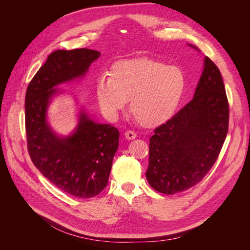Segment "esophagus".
I'll return each instance as SVG.
<instances>
[{"label": "esophagus", "instance_id": "obj_1", "mask_svg": "<svg viewBox=\"0 0 250 250\" xmlns=\"http://www.w3.org/2000/svg\"><path fill=\"white\" fill-rule=\"evenodd\" d=\"M125 138L127 140H134L135 138H137V133H135L134 131L132 130H127L125 132Z\"/></svg>", "mask_w": 250, "mask_h": 250}]
</instances>
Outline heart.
<instances>
[{
	"label": "heart",
	"instance_id": "1",
	"mask_svg": "<svg viewBox=\"0 0 250 250\" xmlns=\"http://www.w3.org/2000/svg\"><path fill=\"white\" fill-rule=\"evenodd\" d=\"M98 104L109 120H116L130 100V110L146 127L158 126L170 120L183 99L186 76L175 65L160 60L139 58L112 65L109 76L96 82Z\"/></svg>",
	"mask_w": 250,
	"mask_h": 250
}]
</instances>
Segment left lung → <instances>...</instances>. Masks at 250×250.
<instances>
[{
    "instance_id": "left-lung-1",
    "label": "left lung",
    "mask_w": 250,
    "mask_h": 250,
    "mask_svg": "<svg viewBox=\"0 0 250 250\" xmlns=\"http://www.w3.org/2000/svg\"><path fill=\"white\" fill-rule=\"evenodd\" d=\"M229 117L221 73L208 57H204L192 101L157 127L150 138L146 171L149 185L168 195L197 185L220 153L229 130Z\"/></svg>"
}]
</instances>
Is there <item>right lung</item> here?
<instances>
[{
	"label": "right lung",
	"mask_w": 250,
	"mask_h": 250,
	"mask_svg": "<svg viewBox=\"0 0 250 250\" xmlns=\"http://www.w3.org/2000/svg\"><path fill=\"white\" fill-rule=\"evenodd\" d=\"M100 55L85 48L51 53L29 83L25 99L28 151L34 166L55 187L79 198H92L107 186L120 133L81 108L74 131L59 135L47 115L53 98L62 93L56 87L84 77Z\"/></svg>",
	"instance_id": "1"
}]
</instances>
